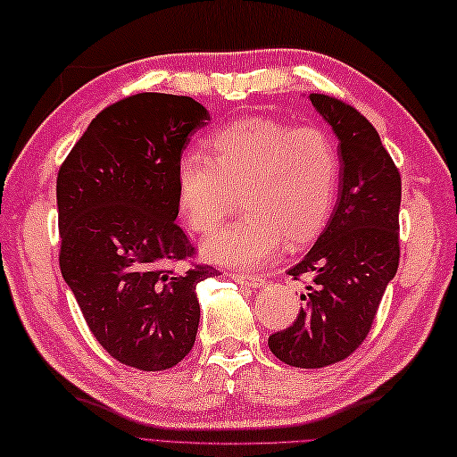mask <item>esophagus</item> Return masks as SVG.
<instances>
[{"instance_id": "esophagus-1", "label": "esophagus", "mask_w": 457, "mask_h": 457, "mask_svg": "<svg viewBox=\"0 0 457 457\" xmlns=\"http://www.w3.org/2000/svg\"><path fill=\"white\" fill-rule=\"evenodd\" d=\"M230 278H235L238 285H249V287H262L265 278L261 275H249V273H230Z\"/></svg>"}]
</instances>
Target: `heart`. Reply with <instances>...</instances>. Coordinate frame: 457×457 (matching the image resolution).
<instances>
[{
  "mask_svg": "<svg viewBox=\"0 0 457 457\" xmlns=\"http://www.w3.org/2000/svg\"><path fill=\"white\" fill-rule=\"evenodd\" d=\"M212 156L184 152L176 198L195 233L212 230L241 195L245 214L203 243L214 262L254 267L287 243L301 249L323 233L339 188V152L321 128L245 118L211 140Z\"/></svg>",
  "mask_w": 457,
  "mask_h": 457,
  "instance_id": "1",
  "label": "heart"
}]
</instances>
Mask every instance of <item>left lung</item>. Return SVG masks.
<instances>
[{"instance_id":"8db88e82","label":"left lung","mask_w":457,"mask_h":457,"mask_svg":"<svg viewBox=\"0 0 457 457\" xmlns=\"http://www.w3.org/2000/svg\"><path fill=\"white\" fill-rule=\"evenodd\" d=\"M339 140V196L317 243L293 278L311 277L289 329L269 337L283 363L319 370L361 345L399 265L402 176L361 112L325 94H309Z\"/></svg>"}]
</instances>
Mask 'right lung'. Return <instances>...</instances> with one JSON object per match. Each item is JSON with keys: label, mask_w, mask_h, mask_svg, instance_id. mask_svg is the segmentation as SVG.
Instances as JSON below:
<instances>
[{"label": "right lung", "mask_w": 457, "mask_h": 457, "mask_svg": "<svg viewBox=\"0 0 457 457\" xmlns=\"http://www.w3.org/2000/svg\"><path fill=\"white\" fill-rule=\"evenodd\" d=\"M208 110L142 92L96 116L58 172L60 269L100 345L128 367L164 371L195 345V246L176 224V166Z\"/></svg>", "instance_id": "obj_1"}]
</instances>
